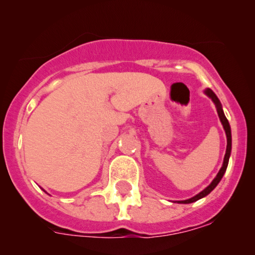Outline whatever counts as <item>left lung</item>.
Segmentation results:
<instances>
[{
	"label": "left lung",
	"mask_w": 255,
	"mask_h": 255,
	"mask_svg": "<svg viewBox=\"0 0 255 255\" xmlns=\"http://www.w3.org/2000/svg\"><path fill=\"white\" fill-rule=\"evenodd\" d=\"M204 94L207 95L209 99H211L212 102L215 103L216 106V109H217V114H218V117L219 120H221V123L223 125V128H224L225 130V134H226V141H228V145H226V152H225V155H224V161H223V165L221 167V169H219V172L217 175L214 180H212V182L209 184V186L205 188L201 191V193H198L197 195H195L194 197L191 198H188V200H184V201H177V203H182V204H188V203H193V202H196L198 200H201V198H203L207 196L211 193L212 190L215 189L216 187H217V184L219 183V181L222 180L223 175H224L225 172H226V168H228V165H229V159H230V155H231V148H232V137H231V128H230V124H229V121L226 120L225 115H224V111H223V108H222V103L221 101L218 100V97L216 96V94L212 92L210 88H207L204 90Z\"/></svg>",
	"instance_id": "1"
}]
</instances>
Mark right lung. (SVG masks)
<instances>
[{"label":"right lung","mask_w":255,"mask_h":255,"mask_svg":"<svg viewBox=\"0 0 255 255\" xmlns=\"http://www.w3.org/2000/svg\"><path fill=\"white\" fill-rule=\"evenodd\" d=\"M44 191H45V190H44Z\"/></svg>","instance_id":"1"}]
</instances>
